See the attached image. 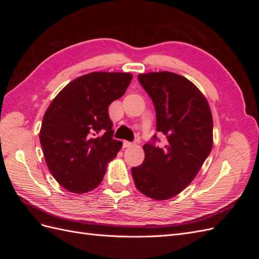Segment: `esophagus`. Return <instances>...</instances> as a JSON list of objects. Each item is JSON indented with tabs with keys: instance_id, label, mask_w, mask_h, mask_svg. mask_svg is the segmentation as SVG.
<instances>
[{
	"instance_id": "1",
	"label": "esophagus",
	"mask_w": 259,
	"mask_h": 259,
	"mask_svg": "<svg viewBox=\"0 0 259 259\" xmlns=\"http://www.w3.org/2000/svg\"><path fill=\"white\" fill-rule=\"evenodd\" d=\"M133 145H134V144L130 143V142H126V140H125V142H123V147H124V148H130V147H132Z\"/></svg>"
}]
</instances>
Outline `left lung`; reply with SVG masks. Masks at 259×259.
Segmentation results:
<instances>
[{
    "instance_id": "obj_1",
    "label": "left lung",
    "mask_w": 259,
    "mask_h": 259,
    "mask_svg": "<svg viewBox=\"0 0 259 259\" xmlns=\"http://www.w3.org/2000/svg\"><path fill=\"white\" fill-rule=\"evenodd\" d=\"M138 80L152 99L156 131L166 136L167 144H146L144 163L133 167L132 175L148 198L167 200L190 185L210 153L213 116L204 95L182 75L149 72L138 74Z\"/></svg>"
}]
</instances>
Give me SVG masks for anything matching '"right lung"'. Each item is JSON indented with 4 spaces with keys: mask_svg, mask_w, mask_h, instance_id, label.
I'll list each match as a JSON object with an SVG mask.
<instances>
[{
    "mask_svg": "<svg viewBox=\"0 0 259 259\" xmlns=\"http://www.w3.org/2000/svg\"><path fill=\"white\" fill-rule=\"evenodd\" d=\"M132 77L124 72L84 74L66 85L46 110L40 143L51 174L68 191L95 189L120 151L108 107L124 95Z\"/></svg>",
    "mask_w": 259,
    "mask_h": 259,
    "instance_id": "add662e5",
    "label": "right lung"
}]
</instances>
